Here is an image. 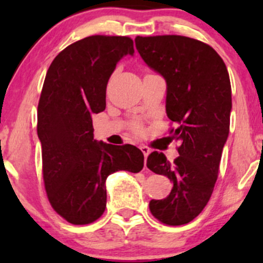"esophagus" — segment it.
I'll return each instance as SVG.
<instances>
[{"instance_id":"obj_1","label":"esophagus","mask_w":263,"mask_h":263,"mask_svg":"<svg viewBox=\"0 0 263 263\" xmlns=\"http://www.w3.org/2000/svg\"><path fill=\"white\" fill-rule=\"evenodd\" d=\"M140 148H141L142 153H143V156H144V167H146V158L148 157V155L151 153V149L147 146H141Z\"/></svg>"}]
</instances>
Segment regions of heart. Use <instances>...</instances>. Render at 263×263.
<instances>
[{
  "label": "heart",
  "instance_id": "obj_1",
  "mask_svg": "<svg viewBox=\"0 0 263 263\" xmlns=\"http://www.w3.org/2000/svg\"><path fill=\"white\" fill-rule=\"evenodd\" d=\"M136 128H137V129H140V127H136Z\"/></svg>",
  "mask_w": 263,
  "mask_h": 263
}]
</instances>
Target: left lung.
<instances>
[{
    "mask_svg": "<svg viewBox=\"0 0 263 263\" xmlns=\"http://www.w3.org/2000/svg\"><path fill=\"white\" fill-rule=\"evenodd\" d=\"M141 58L167 84L165 111L178 127L179 157L152 152L147 167L173 183L170 195L149 201L163 224L184 225L208 204L230 129L231 85L224 60L210 45L183 35L136 37Z\"/></svg>",
    "mask_w": 263,
    "mask_h": 263,
    "instance_id": "obj_1",
    "label": "left lung"
}]
</instances>
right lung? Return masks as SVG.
Returning <instances> with one entry per match:
<instances>
[{
  "label": "right lung",
  "instance_id": "add662e5",
  "mask_svg": "<svg viewBox=\"0 0 263 263\" xmlns=\"http://www.w3.org/2000/svg\"><path fill=\"white\" fill-rule=\"evenodd\" d=\"M134 53L131 38L91 35L60 52L45 75L37 123L44 185L53 209L70 224H90L104 214L111 173L143 168L137 147L93 140L91 120L106 107L116 64Z\"/></svg>",
  "mask_w": 263,
  "mask_h": 263
}]
</instances>
